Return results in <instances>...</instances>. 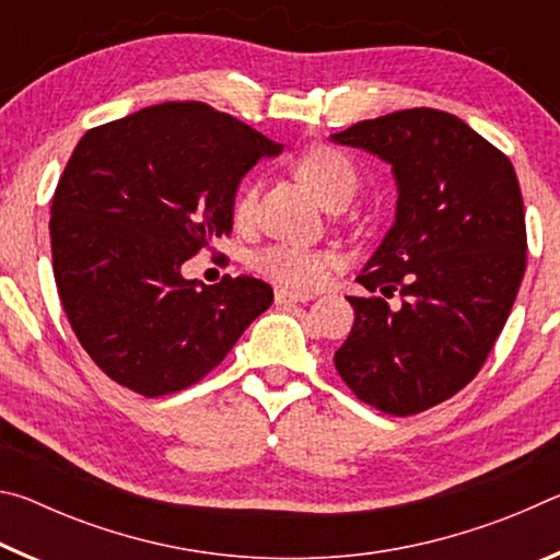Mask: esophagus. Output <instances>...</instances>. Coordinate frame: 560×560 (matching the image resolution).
Instances as JSON below:
<instances>
[{"label":"esophagus","mask_w":560,"mask_h":560,"mask_svg":"<svg viewBox=\"0 0 560 560\" xmlns=\"http://www.w3.org/2000/svg\"><path fill=\"white\" fill-rule=\"evenodd\" d=\"M308 299H314L311 293H301V291H289L283 287H277V291H273V301L277 303H306Z\"/></svg>","instance_id":"1"}]
</instances>
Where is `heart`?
<instances>
[{
  "label": "heart",
  "instance_id": "b5f03b06",
  "mask_svg": "<svg viewBox=\"0 0 560 560\" xmlns=\"http://www.w3.org/2000/svg\"><path fill=\"white\" fill-rule=\"evenodd\" d=\"M293 170L324 202L340 192H353L355 187L353 163L343 153H338L336 148L328 145H308L306 150H301L296 160H293ZM254 192H257L254 185H244L240 195L234 197L232 214L236 224L249 222L254 210ZM336 261V254L328 249H318V246L299 242H279L254 254L252 267L267 279L281 283V287L314 289L326 279L328 269Z\"/></svg>",
  "mask_w": 560,
  "mask_h": 560
}]
</instances>
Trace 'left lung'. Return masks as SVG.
Listing matches in <instances>:
<instances>
[{
  "instance_id": "8db88e82",
  "label": "left lung",
  "mask_w": 560,
  "mask_h": 560,
  "mask_svg": "<svg viewBox=\"0 0 560 560\" xmlns=\"http://www.w3.org/2000/svg\"><path fill=\"white\" fill-rule=\"evenodd\" d=\"M336 143L393 165L397 217L348 296L355 324L334 363L358 400L407 417L481 371L526 271V220L511 160L457 116L407 108L360 120ZM381 290V294H375ZM401 293V308L386 303Z\"/></svg>"
}]
</instances>
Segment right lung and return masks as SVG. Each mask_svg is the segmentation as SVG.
I'll use <instances>...</instances> for the list:
<instances>
[{
	"label": "right lung",
	"instance_id": "1",
	"mask_svg": "<svg viewBox=\"0 0 560 560\" xmlns=\"http://www.w3.org/2000/svg\"><path fill=\"white\" fill-rule=\"evenodd\" d=\"M281 150L200 101H167L91 128L51 202V259L75 338L103 373L160 397L200 383L271 306L267 281L183 279L232 232L234 195Z\"/></svg>",
	"mask_w": 560,
	"mask_h": 560
}]
</instances>
